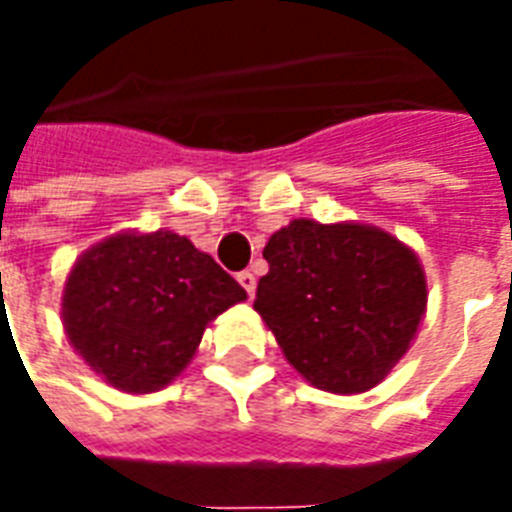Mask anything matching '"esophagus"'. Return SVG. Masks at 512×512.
I'll return each mask as SVG.
<instances>
[{"label":"esophagus","instance_id":"1","mask_svg":"<svg viewBox=\"0 0 512 512\" xmlns=\"http://www.w3.org/2000/svg\"><path fill=\"white\" fill-rule=\"evenodd\" d=\"M238 282H241V288H244L246 293H249V299H252V296H255V290H257L255 274H252V271H241V274H238Z\"/></svg>","mask_w":512,"mask_h":512}]
</instances>
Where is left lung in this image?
Wrapping results in <instances>:
<instances>
[{"mask_svg": "<svg viewBox=\"0 0 512 512\" xmlns=\"http://www.w3.org/2000/svg\"><path fill=\"white\" fill-rule=\"evenodd\" d=\"M263 257L255 310L307 384L359 395L406 356L428 310L411 246L376 224L293 219Z\"/></svg>", "mask_w": 512, "mask_h": 512, "instance_id": "1", "label": "left lung"}]
</instances>
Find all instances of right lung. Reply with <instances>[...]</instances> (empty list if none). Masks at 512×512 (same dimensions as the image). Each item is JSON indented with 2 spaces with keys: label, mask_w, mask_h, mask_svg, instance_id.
I'll use <instances>...</instances> for the list:
<instances>
[{
  "label": "right lung",
  "mask_w": 512,
  "mask_h": 512,
  "mask_svg": "<svg viewBox=\"0 0 512 512\" xmlns=\"http://www.w3.org/2000/svg\"><path fill=\"white\" fill-rule=\"evenodd\" d=\"M246 299L211 255L172 230H123L76 257L62 326L95 376L150 395L186 370L208 323Z\"/></svg>",
  "instance_id": "1"
}]
</instances>
